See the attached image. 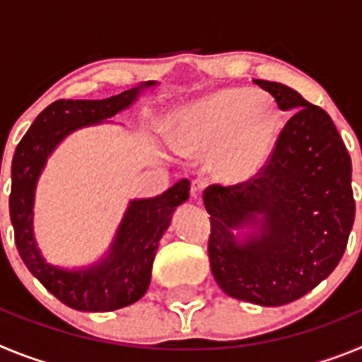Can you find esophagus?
I'll list each match as a JSON object with an SVG mask.
<instances>
[{
	"label": "esophagus",
	"instance_id": "esophagus-1",
	"mask_svg": "<svg viewBox=\"0 0 362 362\" xmlns=\"http://www.w3.org/2000/svg\"><path fill=\"white\" fill-rule=\"evenodd\" d=\"M204 188H206V181H204V179H194L190 185V196L194 197V199L199 201L201 196H203Z\"/></svg>",
	"mask_w": 362,
	"mask_h": 362
}]
</instances>
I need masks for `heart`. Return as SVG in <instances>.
Listing matches in <instances>:
<instances>
[{
  "instance_id": "heart-1",
  "label": "heart",
  "mask_w": 362,
  "mask_h": 362,
  "mask_svg": "<svg viewBox=\"0 0 362 362\" xmlns=\"http://www.w3.org/2000/svg\"><path fill=\"white\" fill-rule=\"evenodd\" d=\"M283 124L279 107L264 92L219 88L177 112L174 145L185 156H212L225 183H245L270 161Z\"/></svg>"
}]
</instances>
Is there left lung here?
I'll use <instances>...</instances> for the list:
<instances>
[{
	"label": "left lung",
	"instance_id": "obj_1",
	"mask_svg": "<svg viewBox=\"0 0 362 362\" xmlns=\"http://www.w3.org/2000/svg\"><path fill=\"white\" fill-rule=\"evenodd\" d=\"M292 112L270 161L246 183L204 190L214 279L235 299L281 306L330 276L356 217L351 161L332 117L299 92L254 79ZM250 226L245 240L233 230Z\"/></svg>",
	"mask_w": 362,
	"mask_h": 362
}]
</instances>
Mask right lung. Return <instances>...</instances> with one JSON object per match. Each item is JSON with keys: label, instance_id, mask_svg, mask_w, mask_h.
Returning a JSON list of instances; mask_svg holds the SVG:
<instances>
[{"label": "right lung", "instance_id": "right-lung-1", "mask_svg": "<svg viewBox=\"0 0 362 362\" xmlns=\"http://www.w3.org/2000/svg\"><path fill=\"white\" fill-rule=\"evenodd\" d=\"M143 85L107 99H59L45 108L16 146L12 158L11 221L18 252L30 274L63 305L81 312H110L141 299L148 290L159 239L170 226L175 206L188 199L190 181L181 179L161 196L134 199L110 250L92 267L65 270L47 263L32 232L34 192L47 158L74 130L95 124L129 108Z\"/></svg>", "mask_w": 362, "mask_h": 362}]
</instances>
